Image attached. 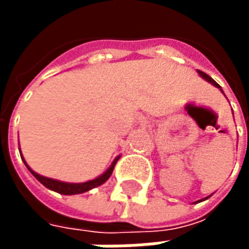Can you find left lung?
<instances>
[{
  "mask_svg": "<svg viewBox=\"0 0 249 249\" xmlns=\"http://www.w3.org/2000/svg\"><path fill=\"white\" fill-rule=\"evenodd\" d=\"M198 71V74H200V76L203 77V78H205V80H207V81L211 82V84H212V85H214V87L220 88L219 84H217V82L214 81L213 78H211V77H209L208 74H207V73H204V71ZM208 197H209V196H208ZM208 197H205V198H208ZM205 198H203V200H205ZM203 200H198V203H200V201H203Z\"/></svg>",
  "mask_w": 249,
  "mask_h": 249,
  "instance_id": "8db88e82",
  "label": "left lung"
}]
</instances>
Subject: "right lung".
I'll return each instance as SVG.
<instances>
[{"mask_svg": "<svg viewBox=\"0 0 249 249\" xmlns=\"http://www.w3.org/2000/svg\"><path fill=\"white\" fill-rule=\"evenodd\" d=\"M21 159L24 160V157L22 156H21ZM119 159L120 156L116 157L114 161L112 162V165H110L101 176H98L97 178L90 180V181H87V183H64V181H58V180H54V178H44V176H41L38 173H36L35 171H32L25 160L24 162L25 165H26V168L30 171V173H32L42 185H45L46 188H49V189L54 191V192L61 193V195H78V193L88 192V191H90L92 188H96L98 187V185H101V184L105 183V181L110 178V175H112V172H113L114 169V165H116V162L119 161Z\"/></svg>", "mask_w": 249, "mask_h": 249, "instance_id": "1", "label": "right lung"}]
</instances>
